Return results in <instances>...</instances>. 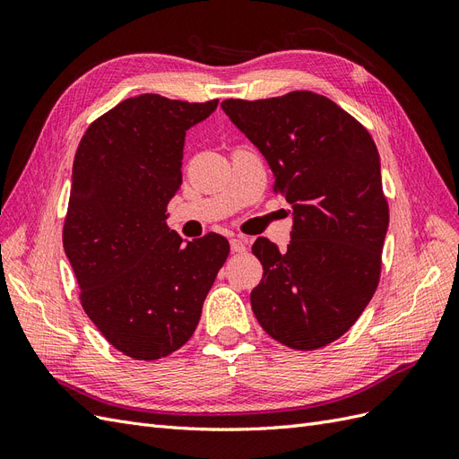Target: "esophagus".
I'll use <instances>...</instances> for the list:
<instances>
[{"instance_id":"1","label":"esophagus","mask_w":459,"mask_h":459,"mask_svg":"<svg viewBox=\"0 0 459 459\" xmlns=\"http://www.w3.org/2000/svg\"><path fill=\"white\" fill-rule=\"evenodd\" d=\"M230 247H231V253H245L247 251V239L233 238V239H230Z\"/></svg>"}]
</instances>
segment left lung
I'll return each mask as SVG.
<instances>
[{
    "instance_id": "1",
    "label": "left lung",
    "mask_w": 459,
    "mask_h": 459,
    "mask_svg": "<svg viewBox=\"0 0 459 459\" xmlns=\"http://www.w3.org/2000/svg\"><path fill=\"white\" fill-rule=\"evenodd\" d=\"M221 108L293 206L287 251L266 238L253 245L264 268L253 312L281 344L322 349L354 325L379 283L388 204L377 147L354 117L314 91L226 100Z\"/></svg>"
}]
</instances>
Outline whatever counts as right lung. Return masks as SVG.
<instances>
[{
    "mask_svg": "<svg viewBox=\"0 0 459 459\" xmlns=\"http://www.w3.org/2000/svg\"><path fill=\"white\" fill-rule=\"evenodd\" d=\"M218 100L143 93L90 124L73 164L63 247L80 302L101 335L134 359L176 352L195 331L230 243L184 241L166 226L182 186L186 132Z\"/></svg>",
    "mask_w": 459,
    "mask_h": 459,
    "instance_id": "1",
    "label": "right lung"
}]
</instances>
